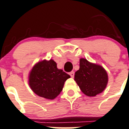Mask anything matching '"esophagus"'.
I'll return each instance as SVG.
<instances>
[{"mask_svg":"<svg viewBox=\"0 0 129 129\" xmlns=\"http://www.w3.org/2000/svg\"><path fill=\"white\" fill-rule=\"evenodd\" d=\"M69 74H70V75L71 76V77L74 78V71H72V72H70Z\"/></svg>","mask_w":129,"mask_h":129,"instance_id":"1","label":"esophagus"}]
</instances>
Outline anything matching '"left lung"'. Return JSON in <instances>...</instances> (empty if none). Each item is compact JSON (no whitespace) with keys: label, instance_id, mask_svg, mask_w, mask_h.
<instances>
[{"label":"left lung","instance_id":"obj_1","mask_svg":"<svg viewBox=\"0 0 129 129\" xmlns=\"http://www.w3.org/2000/svg\"><path fill=\"white\" fill-rule=\"evenodd\" d=\"M74 80L85 95L94 97L104 90L109 78L103 67L81 58L80 68L75 73Z\"/></svg>","mask_w":129,"mask_h":129}]
</instances>
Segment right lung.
Instances as JSON below:
<instances>
[{"label": "right lung", "mask_w": 129, "mask_h": 129, "mask_svg": "<svg viewBox=\"0 0 129 129\" xmlns=\"http://www.w3.org/2000/svg\"><path fill=\"white\" fill-rule=\"evenodd\" d=\"M71 77L58 69L54 60H43L34 65L28 75V85L39 97L48 100L56 98L62 90L65 82Z\"/></svg>", "instance_id": "add662e5"}]
</instances>
